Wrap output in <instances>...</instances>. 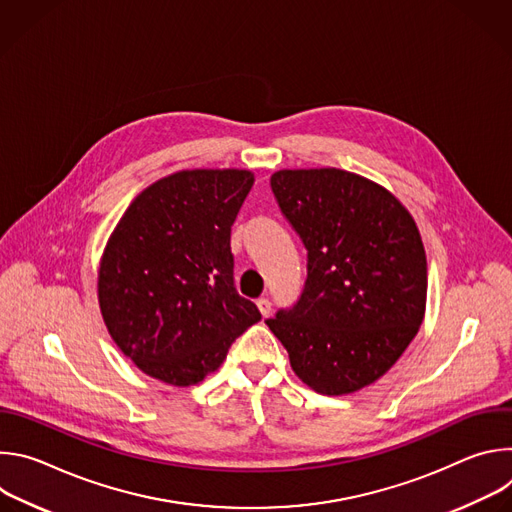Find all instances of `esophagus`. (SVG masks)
<instances>
[{"instance_id": "34e87169", "label": "esophagus", "mask_w": 512, "mask_h": 512, "mask_svg": "<svg viewBox=\"0 0 512 512\" xmlns=\"http://www.w3.org/2000/svg\"><path fill=\"white\" fill-rule=\"evenodd\" d=\"M257 308H259V312H261L263 316H269V314H271V302H269L267 298H259V300H257Z\"/></svg>"}]
</instances>
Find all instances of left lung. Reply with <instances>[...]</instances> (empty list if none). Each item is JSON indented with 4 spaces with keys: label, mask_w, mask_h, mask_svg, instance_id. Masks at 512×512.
Listing matches in <instances>:
<instances>
[{
    "label": "left lung",
    "mask_w": 512,
    "mask_h": 512,
    "mask_svg": "<svg viewBox=\"0 0 512 512\" xmlns=\"http://www.w3.org/2000/svg\"><path fill=\"white\" fill-rule=\"evenodd\" d=\"M271 190L308 249V279L298 304L265 324L308 387L354 393L393 367L423 322L417 225L387 188L338 168L279 170Z\"/></svg>",
    "instance_id": "left-lung-1"
}]
</instances>
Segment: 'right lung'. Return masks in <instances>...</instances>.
<instances>
[{"mask_svg":"<svg viewBox=\"0 0 512 512\" xmlns=\"http://www.w3.org/2000/svg\"><path fill=\"white\" fill-rule=\"evenodd\" d=\"M255 182L249 170H182L145 188L111 233L99 306L119 350L174 387L214 373L261 320L233 279L231 227Z\"/></svg>","mask_w":512,"mask_h":512,"instance_id":"1","label":"right lung"}]
</instances>
